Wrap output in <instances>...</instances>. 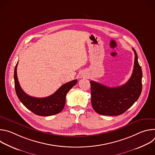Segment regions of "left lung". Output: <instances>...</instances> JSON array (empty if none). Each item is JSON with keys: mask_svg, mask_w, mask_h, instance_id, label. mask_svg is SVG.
<instances>
[{"mask_svg": "<svg viewBox=\"0 0 155 155\" xmlns=\"http://www.w3.org/2000/svg\"><path fill=\"white\" fill-rule=\"evenodd\" d=\"M134 65L129 80L115 87L91 81V104L94 111L102 115L117 116L124 113L139 99L142 90V71L135 50Z\"/></svg>", "mask_w": 155, "mask_h": 155, "instance_id": "1", "label": "left lung"}]
</instances>
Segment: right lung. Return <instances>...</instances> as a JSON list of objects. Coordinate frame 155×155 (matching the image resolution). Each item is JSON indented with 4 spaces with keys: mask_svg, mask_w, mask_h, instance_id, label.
Instances as JSON below:
<instances>
[{
    "mask_svg": "<svg viewBox=\"0 0 155 155\" xmlns=\"http://www.w3.org/2000/svg\"><path fill=\"white\" fill-rule=\"evenodd\" d=\"M18 62L15 68L14 79L16 95L28 109L35 115L43 117H48L60 113L65 104V96L71 88L76 84L77 80H74L62 85L52 95L43 98H38L28 95L22 90L19 85L18 77Z\"/></svg>",
    "mask_w": 155,
    "mask_h": 155,
    "instance_id": "1",
    "label": "right lung"
}]
</instances>
